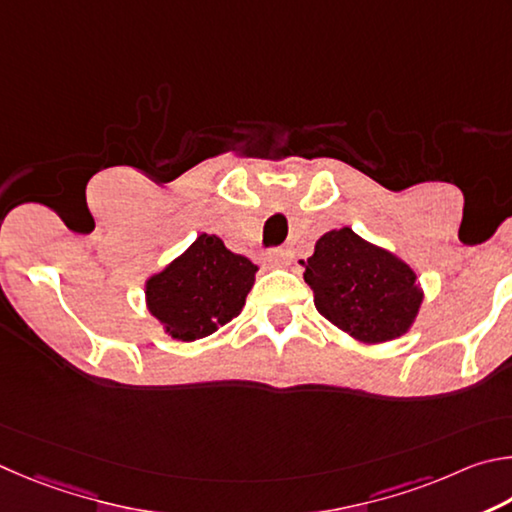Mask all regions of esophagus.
<instances>
[{
	"mask_svg": "<svg viewBox=\"0 0 512 512\" xmlns=\"http://www.w3.org/2000/svg\"><path fill=\"white\" fill-rule=\"evenodd\" d=\"M265 263L267 265H283L285 263V251L281 247H274L265 254Z\"/></svg>",
	"mask_w": 512,
	"mask_h": 512,
	"instance_id": "obj_1",
	"label": "esophagus"
}]
</instances>
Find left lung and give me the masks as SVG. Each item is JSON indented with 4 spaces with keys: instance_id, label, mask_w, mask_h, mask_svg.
Instances as JSON below:
<instances>
[{
    "instance_id": "8db88e82",
    "label": "left lung",
    "mask_w": 512,
    "mask_h": 512,
    "mask_svg": "<svg viewBox=\"0 0 512 512\" xmlns=\"http://www.w3.org/2000/svg\"><path fill=\"white\" fill-rule=\"evenodd\" d=\"M303 279L321 317L371 344L407 333L423 301L409 265L348 227L317 240Z\"/></svg>"
}]
</instances>
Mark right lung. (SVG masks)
Listing matches in <instances>:
<instances>
[{"mask_svg":"<svg viewBox=\"0 0 512 512\" xmlns=\"http://www.w3.org/2000/svg\"><path fill=\"white\" fill-rule=\"evenodd\" d=\"M256 265L202 233L186 254L152 276L148 308L175 339L195 342L227 324L245 306Z\"/></svg>","mask_w":512,"mask_h":512,"instance_id":"1","label":"right lung"}]
</instances>
